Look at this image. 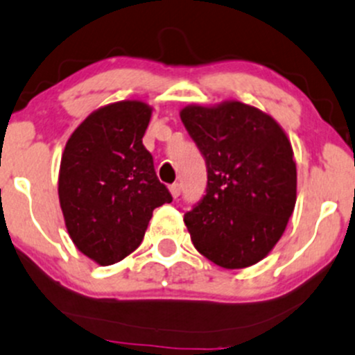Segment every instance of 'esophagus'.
<instances>
[{"mask_svg":"<svg viewBox=\"0 0 355 355\" xmlns=\"http://www.w3.org/2000/svg\"><path fill=\"white\" fill-rule=\"evenodd\" d=\"M169 191L173 194V198H178L179 194H181V186H179L178 182H174V184L169 186Z\"/></svg>","mask_w":355,"mask_h":355,"instance_id":"1","label":"esophagus"}]
</instances>
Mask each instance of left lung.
I'll return each instance as SVG.
<instances>
[{"label":"left lung","instance_id":"left-lung-1","mask_svg":"<svg viewBox=\"0 0 355 355\" xmlns=\"http://www.w3.org/2000/svg\"><path fill=\"white\" fill-rule=\"evenodd\" d=\"M208 167L207 194L184 215L200 254L225 269L257 264L283 237L296 205L291 142L272 116L230 100L179 112Z\"/></svg>","mask_w":355,"mask_h":355}]
</instances>
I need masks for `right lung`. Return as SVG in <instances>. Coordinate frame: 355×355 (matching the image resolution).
Returning <instances> with one entry per match:
<instances>
[{
  "label": "right lung",
  "instance_id": "obj_1",
  "mask_svg": "<svg viewBox=\"0 0 355 355\" xmlns=\"http://www.w3.org/2000/svg\"><path fill=\"white\" fill-rule=\"evenodd\" d=\"M152 106L140 100L94 110L71 133L59 169V203L76 249L100 266L130 255L152 211L171 203L142 139Z\"/></svg>",
  "mask_w": 355,
  "mask_h": 355
}]
</instances>
